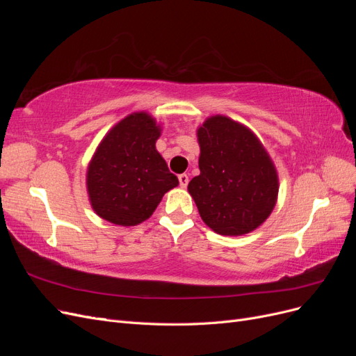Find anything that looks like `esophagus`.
<instances>
[{
    "instance_id": "obj_1",
    "label": "esophagus",
    "mask_w": 356,
    "mask_h": 356,
    "mask_svg": "<svg viewBox=\"0 0 356 356\" xmlns=\"http://www.w3.org/2000/svg\"><path fill=\"white\" fill-rule=\"evenodd\" d=\"M178 181H179V186L182 188H186L188 184V177L186 174H181V175H178Z\"/></svg>"
}]
</instances>
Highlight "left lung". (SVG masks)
I'll return each instance as SVG.
<instances>
[{
    "mask_svg": "<svg viewBox=\"0 0 356 356\" xmlns=\"http://www.w3.org/2000/svg\"><path fill=\"white\" fill-rule=\"evenodd\" d=\"M200 175L188 182L203 222L222 236L255 230L272 213L279 190L270 156L251 129L212 115L197 129Z\"/></svg>",
    "mask_w": 356,
    "mask_h": 356,
    "instance_id": "left-lung-1",
    "label": "left lung"
}]
</instances>
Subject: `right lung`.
Instances as JSON below:
<instances>
[{"label":"right lung","instance_id":"1","mask_svg":"<svg viewBox=\"0 0 356 356\" xmlns=\"http://www.w3.org/2000/svg\"><path fill=\"white\" fill-rule=\"evenodd\" d=\"M161 129L148 113H134L105 135L88 168V193L101 218L131 227L152 217L178 186L156 149Z\"/></svg>","mask_w":356,"mask_h":356}]
</instances>
